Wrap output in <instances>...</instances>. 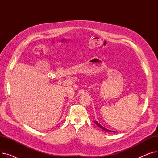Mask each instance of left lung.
<instances>
[{"label":"left lung","instance_id":"left-lung-1","mask_svg":"<svg viewBox=\"0 0 158 158\" xmlns=\"http://www.w3.org/2000/svg\"><path fill=\"white\" fill-rule=\"evenodd\" d=\"M95 123H96V125L97 126H98L100 128H101L102 129H103V130H104V131H107V132H114V131H110V130H109V129H106V128H104V127H102V126H101L100 124H99L97 122H94Z\"/></svg>","mask_w":158,"mask_h":158}]
</instances>
